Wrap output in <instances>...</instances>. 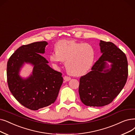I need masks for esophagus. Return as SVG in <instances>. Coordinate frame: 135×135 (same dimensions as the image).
I'll return each mask as SVG.
<instances>
[{"instance_id":"34e87169","label":"esophagus","mask_w":135,"mask_h":135,"mask_svg":"<svg viewBox=\"0 0 135 135\" xmlns=\"http://www.w3.org/2000/svg\"><path fill=\"white\" fill-rule=\"evenodd\" d=\"M64 80H66V81H69V80H71V77H68V76H67V75H65V76H64Z\"/></svg>"}]
</instances>
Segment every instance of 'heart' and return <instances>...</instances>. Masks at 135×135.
<instances>
[{
	"mask_svg": "<svg viewBox=\"0 0 135 135\" xmlns=\"http://www.w3.org/2000/svg\"><path fill=\"white\" fill-rule=\"evenodd\" d=\"M56 52L50 55V61L55 65L65 62L68 72L75 76L84 75L89 71L94 60V49L87 43L63 40L55 45Z\"/></svg>",
	"mask_w": 135,
	"mask_h": 135,
	"instance_id": "1",
	"label": "heart"
}]
</instances>
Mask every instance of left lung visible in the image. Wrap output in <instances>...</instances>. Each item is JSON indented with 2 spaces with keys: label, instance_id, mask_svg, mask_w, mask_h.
Returning a JSON list of instances; mask_svg holds the SVG:
<instances>
[{
  "label": "left lung",
  "instance_id": "8db88e82",
  "mask_svg": "<svg viewBox=\"0 0 135 135\" xmlns=\"http://www.w3.org/2000/svg\"><path fill=\"white\" fill-rule=\"evenodd\" d=\"M103 54L91 68V71L81 76L79 94L84 105L103 107L109 104L124 87L128 77V63L125 54L114 44L100 40ZM111 68L105 69L106 61Z\"/></svg>",
  "mask_w": 135,
  "mask_h": 135
}]
</instances>
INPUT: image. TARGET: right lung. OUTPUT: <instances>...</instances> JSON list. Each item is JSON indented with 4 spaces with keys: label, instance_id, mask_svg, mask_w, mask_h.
Instances as JSON below:
<instances>
[{
    "label": "right lung",
    "instance_id": "right-lung-1",
    "mask_svg": "<svg viewBox=\"0 0 135 135\" xmlns=\"http://www.w3.org/2000/svg\"><path fill=\"white\" fill-rule=\"evenodd\" d=\"M46 41L22 45L10 56L7 63V81L14 98L25 107L37 110L56 100L63 83L61 72L55 71L40 54L45 53ZM24 62L34 66L32 74L22 79L18 74Z\"/></svg>",
    "mask_w": 135,
    "mask_h": 135
}]
</instances>
